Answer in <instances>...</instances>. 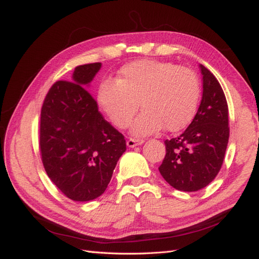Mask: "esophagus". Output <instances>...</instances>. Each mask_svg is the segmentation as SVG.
I'll return each instance as SVG.
<instances>
[{
    "instance_id": "esophagus-1",
    "label": "esophagus",
    "mask_w": 259,
    "mask_h": 259,
    "mask_svg": "<svg viewBox=\"0 0 259 259\" xmlns=\"http://www.w3.org/2000/svg\"><path fill=\"white\" fill-rule=\"evenodd\" d=\"M144 142H145V141L142 140V139H134V138H129L128 140H126V146L130 147V148H134V147H136V146L144 144Z\"/></svg>"
}]
</instances>
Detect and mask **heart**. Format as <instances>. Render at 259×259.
<instances>
[{"mask_svg": "<svg viewBox=\"0 0 259 259\" xmlns=\"http://www.w3.org/2000/svg\"><path fill=\"white\" fill-rule=\"evenodd\" d=\"M200 84L191 69L171 62L139 60L120 69L117 79L99 87L98 102L112 124L129 126L139 109H144L133 125L135 136L169 133L186 128L197 112Z\"/></svg>", "mask_w": 259, "mask_h": 259, "instance_id": "obj_1", "label": "heart"}]
</instances>
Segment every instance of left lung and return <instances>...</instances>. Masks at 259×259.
<instances>
[{
    "label": "left lung",
    "instance_id": "1",
    "mask_svg": "<svg viewBox=\"0 0 259 259\" xmlns=\"http://www.w3.org/2000/svg\"><path fill=\"white\" fill-rule=\"evenodd\" d=\"M200 70V106L183 134L164 140L166 156L159 167L163 179L181 191H197L211 183L223 166L229 139L228 104L222 85L202 64Z\"/></svg>",
    "mask_w": 259,
    "mask_h": 259
}]
</instances>
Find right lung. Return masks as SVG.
<instances>
[{
	"instance_id": "add662e5",
	"label": "right lung",
	"mask_w": 259,
	"mask_h": 259,
	"mask_svg": "<svg viewBox=\"0 0 259 259\" xmlns=\"http://www.w3.org/2000/svg\"><path fill=\"white\" fill-rule=\"evenodd\" d=\"M100 68L99 62L78 65L72 81L53 83L41 109L43 167L59 190L74 201L101 196L126 149L123 135L104 120L84 88Z\"/></svg>"
}]
</instances>
